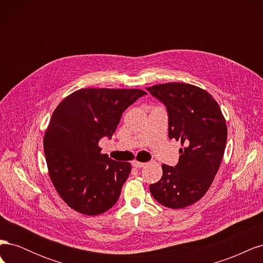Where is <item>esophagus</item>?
<instances>
[{
	"mask_svg": "<svg viewBox=\"0 0 263 263\" xmlns=\"http://www.w3.org/2000/svg\"><path fill=\"white\" fill-rule=\"evenodd\" d=\"M132 165L135 166V168H142V166L145 165V163H144V162H139V161H137V160H134V161L132 162Z\"/></svg>",
	"mask_w": 263,
	"mask_h": 263,
	"instance_id": "obj_1",
	"label": "esophagus"
}]
</instances>
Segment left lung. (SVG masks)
<instances>
[{"label": "left lung", "mask_w": 263, "mask_h": 263, "mask_svg": "<svg viewBox=\"0 0 263 263\" xmlns=\"http://www.w3.org/2000/svg\"><path fill=\"white\" fill-rule=\"evenodd\" d=\"M147 91L166 108L169 138L182 142L179 162L162 164V177L149 185L155 200L169 209H184L205 195L219 169L227 126L217 102L200 87L164 83Z\"/></svg>", "instance_id": "obj_1"}]
</instances>
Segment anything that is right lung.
Instances as JSON below:
<instances>
[{
  "label": "right lung",
  "instance_id": "right-lung-1",
  "mask_svg": "<svg viewBox=\"0 0 263 263\" xmlns=\"http://www.w3.org/2000/svg\"><path fill=\"white\" fill-rule=\"evenodd\" d=\"M146 94L137 89H81L54 109L44 150L49 177L71 209L93 216L117 202L132 165L101 154L99 141L112 138L125 109Z\"/></svg>",
  "mask_w": 263,
  "mask_h": 263
}]
</instances>
